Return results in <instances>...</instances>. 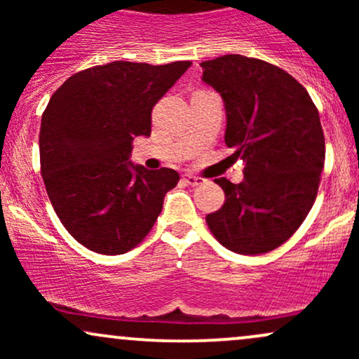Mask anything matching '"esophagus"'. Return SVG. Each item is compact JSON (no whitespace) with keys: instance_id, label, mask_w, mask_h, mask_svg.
Returning a JSON list of instances; mask_svg holds the SVG:
<instances>
[{"instance_id":"esophagus-1","label":"esophagus","mask_w":359,"mask_h":359,"mask_svg":"<svg viewBox=\"0 0 359 359\" xmlns=\"http://www.w3.org/2000/svg\"><path fill=\"white\" fill-rule=\"evenodd\" d=\"M184 179H185V182H187L189 185H192V187H197V185H203L205 182L203 177H197L194 174H185Z\"/></svg>"}]
</instances>
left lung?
Returning <instances> with one entry per match:
<instances>
[{
    "mask_svg": "<svg viewBox=\"0 0 359 359\" xmlns=\"http://www.w3.org/2000/svg\"><path fill=\"white\" fill-rule=\"evenodd\" d=\"M201 67L224 101L226 145L245 163L243 182L214 180L226 199L205 221L234 253H266L297 231L316 201L325 156L319 111L302 84L265 60L229 53Z\"/></svg>",
    "mask_w": 359,
    "mask_h": 359,
    "instance_id": "8db88e82",
    "label": "left lung"
}]
</instances>
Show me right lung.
Instances as JSON below:
<instances>
[{
	"mask_svg": "<svg viewBox=\"0 0 359 359\" xmlns=\"http://www.w3.org/2000/svg\"><path fill=\"white\" fill-rule=\"evenodd\" d=\"M191 65L109 62L74 74L48 101L39 137L45 189L86 248L123 255L154 228L180 177L135 165L133 140L150 137L151 109Z\"/></svg>",
	"mask_w": 359,
	"mask_h": 359,
	"instance_id": "obj_1",
	"label": "right lung"
}]
</instances>
